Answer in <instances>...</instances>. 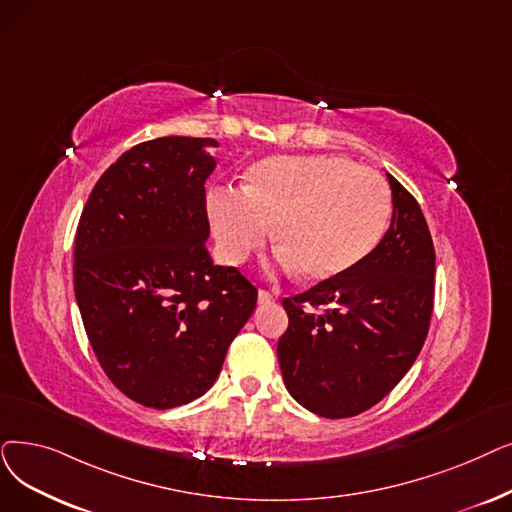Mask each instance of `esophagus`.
Here are the masks:
<instances>
[{
  "label": "esophagus",
  "instance_id": "esophagus-1",
  "mask_svg": "<svg viewBox=\"0 0 512 512\" xmlns=\"http://www.w3.org/2000/svg\"><path fill=\"white\" fill-rule=\"evenodd\" d=\"M257 301H259V305H272L276 301V297L270 291H259Z\"/></svg>",
  "mask_w": 512,
  "mask_h": 512
}]
</instances>
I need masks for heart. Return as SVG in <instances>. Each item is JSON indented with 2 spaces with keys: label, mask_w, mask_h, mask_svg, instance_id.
Masks as SVG:
<instances>
[{
  "label": "heart",
  "mask_w": 512,
  "mask_h": 512,
  "mask_svg": "<svg viewBox=\"0 0 512 512\" xmlns=\"http://www.w3.org/2000/svg\"><path fill=\"white\" fill-rule=\"evenodd\" d=\"M219 257L247 261L272 234L280 270L307 282L337 278L374 251L387 232L391 194L383 177L337 154L270 157L255 163L244 190L207 198Z\"/></svg>",
  "instance_id": "b5f03b06"
}]
</instances>
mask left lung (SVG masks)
<instances>
[{
	"label": "left lung",
	"mask_w": 512,
	"mask_h": 512,
	"mask_svg": "<svg viewBox=\"0 0 512 512\" xmlns=\"http://www.w3.org/2000/svg\"><path fill=\"white\" fill-rule=\"evenodd\" d=\"M391 224L374 251L345 274L282 301V379L324 418L360 414L404 379L427 339L435 249L414 196L387 173Z\"/></svg>",
	"instance_id": "8db88e82"
}]
</instances>
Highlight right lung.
<instances>
[{"label":"right lung","mask_w":512,"mask_h":512,"mask_svg":"<svg viewBox=\"0 0 512 512\" xmlns=\"http://www.w3.org/2000/svg\"><path fill=\"white\" fill-rule=\"evenodd\" d=\"M213 138L133 146L94 186L75 236V297L106 376L133 402L169 410L217 381L257 288L207 251Z\"/></svg>","instance_id":"obj_1"}]
</instances>
